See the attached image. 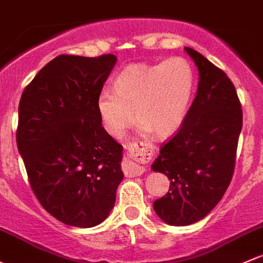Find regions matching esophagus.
Instances as JSON below:
<instances>
[{"label":"esophagus","mask_w":263,"mask_h":263,"mask_svg":"<svg viewBox=\"0 0 263 263\" xmlns=\"http://www.w3.org/2000/svg\"><path fill=\"white\" fill-rule=\"evenodd\" d=\"M127 150H128V159L126 160L123 166L126 175H142L146 168L141 166L140 162H145L153 157L154 146L146 142H131L127 146Z\"/></svg>","instance_id":"1"}]
</instances>
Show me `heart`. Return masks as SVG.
I'll use <instances>...</instances> for the list:
<instances>
[{
  "label": "heart",
  "instance_id": "1",
  "mask_svg": "<svg viewBox=\"0 0 263 263\" xmlns=\"http://www.w3.org/2000/svg\"><path fill=\"white\" fill-rule=\"evenodd\" d=\"M194 85V69L185 58L174 57L157 64H131L117 76L115 89L99 93V118L104 129L117 139L135 117L142 131L168 137L186 118Z\"/></svg>",
  "mask_w": 263,
  "mask_h": 263
}]
</instances>
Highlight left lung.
<instances>
[{
	"instance_id": "left-lung-1",
	"label": "left lung",
	"mask_w": 263,
	"mask_h": 263,
	"mask_svg": "<svg viewBox=\"0 0 263 263\" xmlns=\"http://www.w3.org/2000/svg\"><path fill=\"white\" fill-rule=\"evenodd\" d=\"M185 51L198 66L197 96L151 166L170 179L167 194L154 201L156 214L170 226L193 224L219 203L233 176L243 121L236 88L224 71L194 49Z\"/></svg>"
}]
</instances>
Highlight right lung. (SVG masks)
<instances>
[{"label":"right lung","mask_w":263,"mask_h":263,"mask_svg":"<svg viewBox=\"0 0 263 263\" xmlns=\"http://www.w3.org/2000/svg\"><path fill=\"white\" fill-rule=\"evenodd\" d=\"M117 58L59 55L22 92L16 142L35 197L68 226L89 228L115 206L122 145L97 108Z\"/></svg>","instance_id":"add662e5"}]
</instances>
